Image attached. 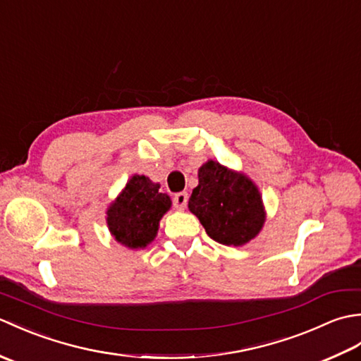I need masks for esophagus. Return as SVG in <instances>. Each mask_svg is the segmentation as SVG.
Masks as SVG:
<instances>
[{
  "label": "esophagus",
  "instance_id": "34e87169",
  "mask_svg": "<svg viewBox=\"0 0 361 361\" xmlns=\"http://www.w3.org/2000/svg\"><path fill=\"white\" fill-rule=\"evenodd\" d=\"M188 204V192H178L173 195V206L176 209H185Z\"/></svg>",
  "mask_w": 361,
  "mask_h": 361
}]
</instances>
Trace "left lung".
<instances>
[{
  "mask_svg": "<svg viewBox=\"0 0 361 361\" xmlns=\"http://www.w3.org/2000/svg\"><path fill=\"white\" fill-rule=\"evenodd\" d=\"M189 211L212 240L234 247L255 239L265 221L262 197L255 183L212 159L198 169V186L189 198Z\"/></svg>",
  "mask_w": 361,
  "mask_h": 361,
  "instance_id": "left-lung-1",
  "label": "left lung"
}]
</instances>
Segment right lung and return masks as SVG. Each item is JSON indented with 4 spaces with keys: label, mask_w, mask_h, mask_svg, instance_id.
Instances as JSON below:
<instances>
[{
    "label": "right lung",
    "mask_w": 361,
    "mask_h": 361,
    "mask_svg": "<svg viewBox=\"0 0 361 361\" xmlns=\"http://www.w3.org/2000/svg\"><path fill=\"white\" fill-rule=\"evenodd\" d=\"M171 204V197L159 192L158 183L133 175L106 211V225L121 245L145 248L157 237L159 220Z\"/></svg>",
    "instance_id": "obj_1"
}]
</instances>
